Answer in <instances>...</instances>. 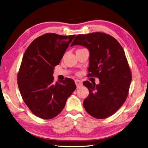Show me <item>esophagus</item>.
Returning a JSON list of instances; mask_svg holds the SVG:
<instances>
[{"label":"esophagus","mask_w":148,"mask_h":148,"mask_svg":"<svg viewBox=\"0 0 148 148\" xmlns=\"http://www.w3.org/2000/svg\"><path fill=\"white\" fill-rule=\"evenodd\" d=\"M75 82V84H76V85H77V87L81 86H82V84H83L82 82L80 81V80H79V79H76Z\"/></svg>","instance_id":"34e87169"}]
</instances>
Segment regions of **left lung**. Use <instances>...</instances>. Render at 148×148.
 Listing matches in <instances>:
<instances>
[{
	"mask_svg": "<svg viewBox=\"0 0 148 148\" xmlns=\"http://www.w3.org/2000/svg\"><path fill=\"white\" fill-rule=\"evenodd\" d=\"M82 45L90 53L88 77L99 79V84L85 81L89 95L83 106L92 117L103 119L115 114L127 99L132 71L122 46L104 33L78 34L71 44Z\"/></svg>",
	"mask_w": 148,
	"mask_h": 148,
	"instance_id": "obj_1",
	"label": "left lung"
}]
</instances>
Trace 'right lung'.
<instances>
[{
    "instance_id": "add662e5",
    "label": "right lung",
    "mask_w": 148,
    "mask_h": 148,
    "mask_svg": "<svg viewBox=\"0 0 148 148\" xmlns=\"http://www.w3.org/2000/svg\"><path fill=\"white\" fill-rule=\"evenodd\" d=\"M75 37L46 33L25 51L18 72V86L26 105L39 118L47 120L59 115L77 88L72 79L54 82L52 76Z\"/></svg>"
}]
</instances>
